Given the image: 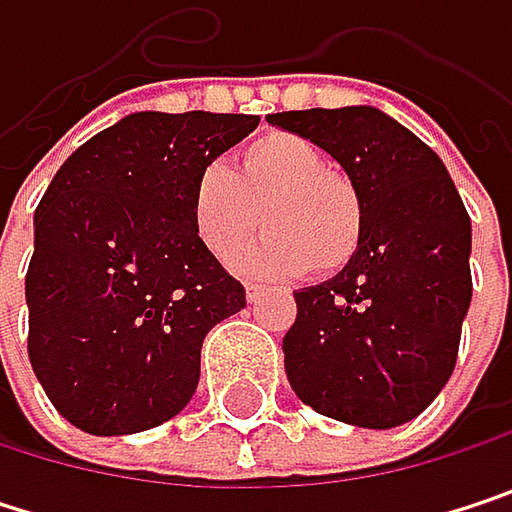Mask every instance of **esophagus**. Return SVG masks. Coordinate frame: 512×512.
Returning <instances> with one entry per match:
<instances>
[{"label":"esophagus","instance_id":"esophagus-1","mask_svg":"<svg viewBox=\"0 0 512 512\" xmlns=\"http://www.w3.org/2000/svg\"><path fill=\"white\" fill-rule=\"evenodd\" d=\"M260 296H263V287L260 284H246V299L249 302H257Z\"/></svg>","mask_w":512,"mask_h":512}]
</instances>
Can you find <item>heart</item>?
<instances>
[{
    "instance_id": "b5f03b06",
    "label": "heart",
    "mask_w": 512,
    "mask_h": 512,
    "mask_svg": "<svg viewBox=\"0 0 512 512\" xmlns=\"http://www.w3.org/2000/svg\"><path fill=\"white\" fill-rule=\"evenodd\" d=\"M260 228L266 237L237 257L246 275L332 278L353 263L364 240V204L353 177L326 165L323 151L299 133L269 130L234 156L198 168L189 189V222L198 243L231 260Z\"/></svg>"
}]
</instances>
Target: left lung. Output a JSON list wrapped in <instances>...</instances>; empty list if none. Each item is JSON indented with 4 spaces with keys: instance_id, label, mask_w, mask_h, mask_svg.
<instances>
[{
    "instance_id": "8db88e82",
    "label": "left lung",
    "mask_w": 512,
    "mask_h": 512,
    "mask_svg": "<svg viewBox=\"0 0 512 512\" xmlns=\"http://www.w3.org/2000/svg\"><path fill=\"white\" fill-rule=\"evenodd\" d=\"M269 124L332 154L364 204L347 269L296 296L284 370L314 412L367 430L421 415L454 373L471 302V219L415 133L373 106L275 112Z\"/></svg>"
}]
</instances>
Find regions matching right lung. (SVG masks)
<instances>
[{
	"label": "right lung",
	"instance_id": "obj_1",
	"mask_svg": "<svg viewBox=\"0 0 512 512\" xmlns=\"http://www.w3.org/2000/svg\"><path fill=\"white\" fill-rule=\"evenodd\" d=\"M257 115L136 112L67 156L35 210L29 361L61 418L127 436L195 394L207 332L246 287L189 222V189Z\"/></svg>",
	"mask_w": 512,
	"mask_h": 512
}]
</instances>
